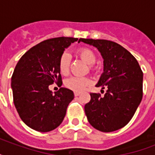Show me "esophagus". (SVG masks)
Here are the masks:
<instances>
[{
	"label": "esophagus",
	"instance_id": "34e87169",
	"mask_svg": "<svg viewBox=\"0 0 155 155\" xmlns=\"http://www.w3.org/2000/svg\"><path fill=\"white\" fill-rule=\"evenodd\" d=\"M80 92H74V95H75V97H78V96H80Z\"/></svg>",
	"mask_w": 155,
	"mask_h": 155
}]
</instances>
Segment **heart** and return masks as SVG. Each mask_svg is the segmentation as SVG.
I'll use <instances>...</instances> for the list:
<instances>
[{
  "mask_svg": "<svg viewBox=\"0 0 155 155\" xmlns=\"http://www.w3.org/2000/svg\"><path fill=\"white\" fill-rule=\"evenodd\" d=\"M78 54L84 60L87 64L92 65L94 64L97 59L96 54L92 50L89 48H80L78 51ZM71 56L67 52L63 53L59 58V63H58V68L60 71L61 74L66 75L69 71V67H70ZM92 70L94 69L93 66H91ZM90 84V80L87 77H83V76H71L65 80V86L69 89L75 91V92H82L83 90L85 89V87H87Z\"/></svg>",
  "mask_w": 155,
  "mask_h": 155,
  "instance_id": "obj_1",
  "label": "heart"
}]
</instances>
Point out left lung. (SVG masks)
<instances>
[{
    "label": "left lung",
    "instance_id": "1",
    "mask_svg": "<svg viewBox=\"0 0 155 155\" xmlns=\"http://www.w3.org/2000/svg\"><path fill=\"white\" fill-rule=\"evenodd\" d=\"M97 47L104 58V72L96 85L106 88L103 97L90 93L84 106L92 127L101 132L116 131L130 122L142 99L143 73L137 59L120 45L104 39L80 38Z\"/></svg>",
    "mask_w": 155,
    "mask_h": 155
}]
</instances>
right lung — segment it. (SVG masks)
<instances>
[{
	"mask_svg": "<svg viewBox=\"0 0 155 155\" xmlns=\"http://www.w3.org/2000/svg\"><path fill=\"white\" fill-rule=\"evenodd\" d=\"M78 38L59 37L40 42L19 59L12 75L13 103L21 119L33 130L49 132L63 122L71 90L60 87L53 92L49 85L63 84L58 63L66 48Z\"/></svg>",
	"mask_w": 155,
	"mask_h": 155,
	"instance_id": "obj_1",
	"label": "right lung"
}]
</instances>
